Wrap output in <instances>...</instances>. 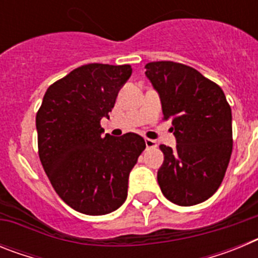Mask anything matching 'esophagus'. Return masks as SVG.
I'll return each mask as SVG.
<instances>
[{
	"mask_svg": "<svg viewBox=\"0 0 258 258\" xmlns=\"http://www.w3.org/2000/svg\"><path fill=\"white\" fill-rule=\"evenodd\" d=\"M145 142H146V147H147V149H154V147H156V142H155L154 140H150V138H146L145 140Z\"/></svg>",
	"mask_w": 258,
	"mask_h": 258,
	"instance_id": "obj_1",
	"label": "esophagus"
}]
</instances>
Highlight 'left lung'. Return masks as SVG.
<instances>
[{
  "label": "left lung",
  "instance_id": "1",
  "mask_svg": "<svg viewBox=\"0 0 258 258\" xmlns=\"http://www.w3.org/2000/svg\"><path fill=\"white\" fill-rule=\"evenodd\" d=\"M161 101L164 120L177 140L160 145L157 182L168 200L182 207L206 202L220 187L232 151L231 108L222 89L199 71L170 60L146 64Z\"/></svg>",
  "mask_w": 258,
  "mask_h": 258
}]
</instances>
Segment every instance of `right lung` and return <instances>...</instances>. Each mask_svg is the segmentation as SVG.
<instances>
[{"instance_id": "obj_1", "label": "right lung", "mask_w": 258, "mask_h": 258, "mask_svg": "<svg viewBox=\"0 0 258 258\" xmlns=\"http://www.w3.org/2000/svg\"><path fill=\"white\" fill-rule=\"evenodd\" d=\"M132 75L129 64L81 66L47 88L36 115L38 156L66 204L102 216L127 197L129 173L146 149L136 133L102 137L116 97Z\"/></svg>"}]
</instances>
